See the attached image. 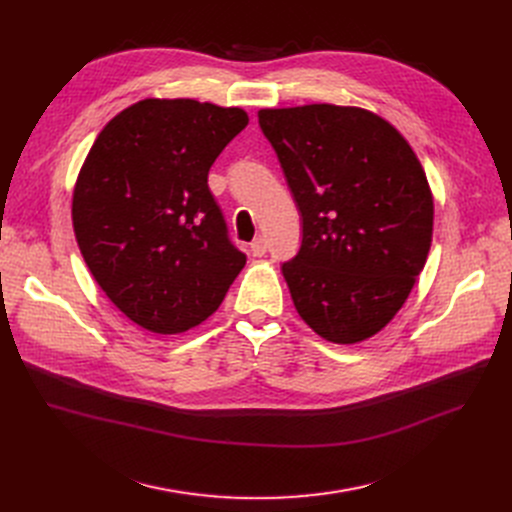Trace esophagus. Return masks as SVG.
Here are the masks:
<instances>
[{"label": "esophagus", "instance_id": "1", "mask_svg": "<svg viewBox=\"0 0 512 512\" xmlns=\"http://www.w3.org/2000/svg\"><path fill=\"white\" fill-rule=\"evenodd\" d=\"M250 250L254 256H264L266 254V239L264 237H256L252 243H250Z\"/></svg>", "mask_w": 512, "mask_h": 512}]
</instances>
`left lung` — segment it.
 <instances>
[{
	"instance_id": "left-lung-1",
	"label": "left lung",
	"mask_w": 512,
	"mask_h": 512,
	"mask_svg": "<svg viewBox=\"0 0 512 512\" xmlns=\"http://www.w3.org/2000/svg\"><path fill=\"white\" fill-rule=\"evenodd\" d=\"M302 218L281 264L298 314L335 344L381 331L423 271L433 200L406 139L373 112L331 104L260 110Z\"/></svg>"
}]
</instances>
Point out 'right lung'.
<instances>
[{
    "label": "right lung",
    "mask_w": 512,
    "mask_h": 512,
    "mask_svg": "<svg viewBox=\"0 0 512 512\" xmlns=\"http://www.w3.org/2000/svg\"><path fill=\"white\" fill-rule=\"evenodd\" d=\"M246 125L239 108L143 100L91 145L72 225L93 279L139 327L200 325L246 264L208 189L210 166Z\"/></svg>",
    "instance_id": "add662e5"
}]
</instances>
